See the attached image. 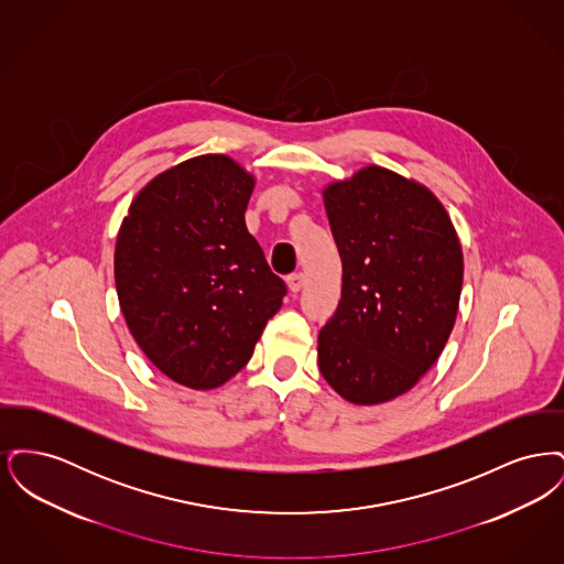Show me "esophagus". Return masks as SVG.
I'll return each instance as SVG.
<instances>
[{"label": "esophagus", "instance_id": "obj_1", "mask_svg": "<svg viewBox=\"0 0 564 564\" xmlns=\"http://www.w3.org/2000/svg\"><path fill=\"white\" fill-rule=\"evenodd\" d=\"M288 285H290V292L297 294L302 288H304V274L302 272H294L288 276Z\"/></svg>", "mask_w": 564, "mask_h": 564}]
</instances>
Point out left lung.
<instances>
[{"instance_id": "8db88e82", "label": "left lung", "mask_w": 564, "mask_h": 564, "mask_svg": "<svg viewBox=\"0 0 564 564\" xmlns=\"http://www.w3.org/2000/svg\"><path fill=\"white\" fill-rule=\"evenodd\" d=\"M323 200L343 297L319 332V370L349 402H389L446 347L463 288L460 242L430 189L382 166L327 186Z\"/></svg>"}]
</instances>
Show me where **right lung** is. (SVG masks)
I'll use <instances>...</instances> for the list:
<instances>
[{"instance_id": "1", "label": "right lung", "mask_w": 564, "mask_h": 564, "mask_svg": "<svg viewBox=\"0 0 564 564\" xmlns=\"http://www.w3.org/2000/svg\"><path fill=\"white\" fill-rule=\"evenodd\" d=\"M251 189L232 159L196 156L141 189L118 232L116 292L134 343L189 389L242 370L288 294L245 226Z\"/></svg>"}]
</instances>
